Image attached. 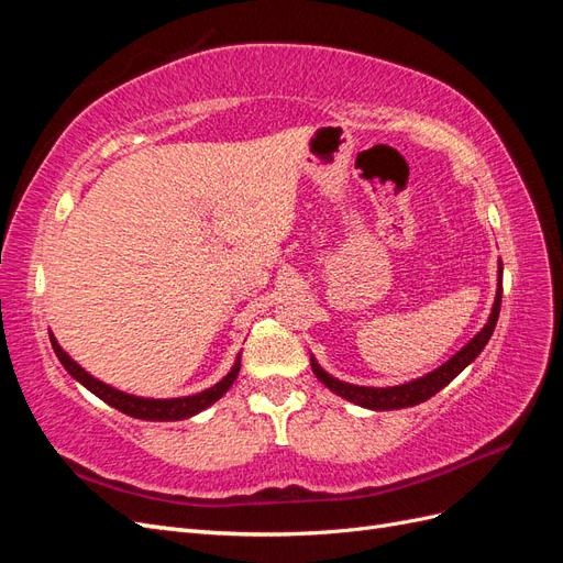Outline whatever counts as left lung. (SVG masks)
Instances as JSON below:
<instances>
[{
  "label": "left lung",
  "instance_id": "1",
  "mask_svg": "<svg viewBox=\"0 0 563 563\" xmlns=\"http://www.w3.org/2000/svg\"><path fill=\"white\" fill-rule=\"evenodd\" d=\"M500 302H503V263L498 261V288H496V300H493L490 314L484 323V329L476 333L470 343H465L460 347L451 360H446L441 366H437L434 371L424 373L420 378H413L401 385H391V387H368V385H352L345 380L333 378L329 371H323L319 366V362L314 360V354H310V364L314 376L319 378V383L327 385L333 395L343 397L356 406L362 408H371V411H397V408H408V406H418L422 401H428L430 397H434L439 389H444L457 373H463L476 356L482 354V350L486 347V343L493 335V329L498 323V314H500Z\"/></svg>",
  "mask_w": 563,
  "mask_h": 563
}]
</instances>
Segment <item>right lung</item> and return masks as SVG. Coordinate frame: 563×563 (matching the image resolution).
<instances>
[{
  "label": "right lung",
  "mask_w": 563,
  "mask_h": 563,
  "mask_svg": "<svg viewBox=\"0 0 563 563\" xmlns=\"http://www.w3.org/2000/svg\"><path fill=\"white\" fill-rule=\"evenodd\" d=\"M48 340L51 347H54L58 362L63 364V368L70 373V376L87 387L91 395H96L98 399H103L108 406L117 408L131 418L139 420H155V422H168V420H187L197 413H201L203 408H209L211 404H216L225 391L232 387V383L240 376L242 368V352L236 354V360L232 364V368L228 371V376L223 380H218L216 385L197 391V395H187V397H172V399H152V397H139V395H129V391L117 389L103 380L93 378L89 371H84L70 354H67L60 343L56 340V335L48 331Z\"/></svg>",
  "instance_id": "obj_1"
}]
</instances>
